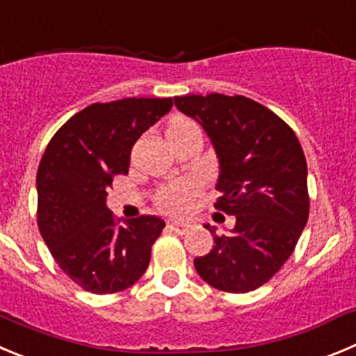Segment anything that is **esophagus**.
Listing matches in <instances>:
<instances>
[{
    "mask_svg": "<svg viewBox=\"0 0 356 356\" xmlns=\"http://www.w3.org/2000/svg\"><path fill=\"white\" fill-rule=\"evenodd\" d=\"M168 228H170V230L174 232V234H177V235L188 234V230H189L188 225L179 223V221H170V223H168Z\"/></svg>",
    "mask_w": 356,
    "mask_h": 356,
    "instance_id": "1",
    "label": "esophagus"
}]
</instances>
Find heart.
<instances>
[{"mask_svg": "<svg viewBox=\"0 0 356 356\" xmlns=\"http://www.w3.org/2000/svg\"><path fill=\"white\" fill-rule=\"evenodd\" d=\"M198 128L197 122L191 121L184 115H175L168 121L167 135H175V133H184L189 129ZM202 195V188L197 181H177L172 184L163 186L156 195V205L159 211L168 212V214H184L191 209L198 197Z\"/></svg>", "mask_w": 356, "mask_h": 356, "instance_id": "1", "label": "heart"}]
</instances>
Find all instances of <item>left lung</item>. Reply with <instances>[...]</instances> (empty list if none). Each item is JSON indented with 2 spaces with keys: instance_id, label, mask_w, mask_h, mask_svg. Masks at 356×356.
<instances>
[{
  "instance_id": "1",
  "label": "left lung",
  "mask_w": 356,
  "mask_h": 356,
  "mask_svg": "<svg viewBox=\"0 0 356 356\" xmlns=\"http://www.w3.org/2000/svg\"><path fill=\"white\" fill-rule=\"evenodd\" d=\"M175 107L200 122L221 163L214 207L235 216L230 234L195 258L205 283L248 293L270 281L293 253L309 218L307 163L293 129L245 96H175Z\"/></svg>"
}]
</instances>
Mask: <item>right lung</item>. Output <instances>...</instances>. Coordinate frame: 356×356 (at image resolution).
<instances>
[{
	"instance_id": "1",
	"label": "right lung",
	"mask_w": 356,
	"mask_h": 356,
	"mask_svg": "<svg viewBox=\"0 0 356 356\" xmlns=\"http://www.w3.org/2000/svg\"><path fill=\"white\" fill-rule=\"evenodd\" d=\"M172 98L92 103L49 142L36 174V223L52 258L82 290L118 293L149 267L165 221L138 216L124 225L105 205L115 175L145 129L172 108Z\"/></svg>"
}]
</instances>
